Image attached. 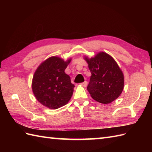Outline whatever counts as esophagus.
Listing matches in <instances>:
<instances>
[{"mask_svg":"<svg viewBox=\"0 0 152 152\" xmlns=\"http://www.w3.org/2000/svg\"><path fill=\"white\" fill-rule=\"evenodd\" d=\"M87 84H88V82H87V81H84V82L82 83V85L83 87H86V86H87Z\"/></svg>","mask_w":152,"mask_h":152,"instance_id":"34e87169","label":"esophagus"}]
</instances>
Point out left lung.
Listing matches in <instances>:
<instances>
[{"mask_svg":"<svg viewBox=\"0 0 152 152\" xmlns=\"http://www.w3.org/2000/svg\"><path fill=\"white\" fill-rule=\"evenodd\" d=\"M85 59L91 73L87 87L91 97L102 104H108L118 98L124 89V77L115 60L104 52Z\"/></svg>","mask_w":152,"mask_h":152,"instance_id":"8db88e82","label":"left lung"}]
</instances>
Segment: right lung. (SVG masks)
<instances>
[{
    "mask_svg": "<svg viewBox=\"0 0 152 152\" xmlns=\"http://www.w3.org/2000/svg\"><path fill=\"white\" fill-rule=\"evenodd\" d=\"M71 59L64 61L57 57L48 58L38 67L32 83L35 97L50 109L65 105L72 95L75 87L64 70Z\"/></svg>",
    "mask_w": 152,
    "mask_h": 152,
    "instance_id": "add662e5",
    "label": "right lung"
}]
</instances>
